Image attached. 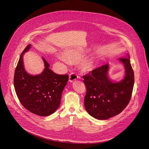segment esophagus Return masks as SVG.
I'll return each instance as SVG.
<instances>
[{"instance_id":"esophagus-1","label":"esophagus","mask_w":149,"mask_h":149,"mask_svg":"<svg viewBox=\"0 0 149 149\" xmlns=\"http://www.w3.org/2000/svg\"><path fill=\"white\" fill-rule=\"evenodd\" d=\"M78 78V76L77 75V74H75V73H71L70 74V77H69V81L70 82H73L74 81L77 80Z\"/></svg>"}]
</instances>
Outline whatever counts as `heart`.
<instances>
[{"mask_svg": "<svg viewBox=\"0 0 149 149\" xmlns=\"http://www.w3.org/2000/svg\"><path fill=\"white\" fill-rule=\"evenodd\" d=\"M65 56L66 58L63 55H59L58 56V58L65 63L67 62V59L70 61H77L81 57V53L77 51H71L67 52ZM81 65L82 68L84 70H88L91 68L92 66V61L88 59H85L81 62Z\"/></svg>", "mask_w": 149, "mask_h": 149, "instance_id": "heart-1", "label": "heart"}]
</instances>
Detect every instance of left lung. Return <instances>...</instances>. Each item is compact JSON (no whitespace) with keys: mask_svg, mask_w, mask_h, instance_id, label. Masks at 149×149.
<instances>
[{"mask_svg":"<svg viewBox=\"0 0 149 149\" xmlns=\"http://www.w3.org/2000/svg\"><path fill=\"white\" fill-rule=\"evenodd\" d=\"M119 60L124 64L125 70L124 78L119 82H112L108 77V64L83 76L87 90L84 106L88 114L94 118L107 119L119 114L131 100L134 75L130 55Z\"/></svg>","mask_w":149,"mask_h":149,"instance_id":"8db88e82","label":"left lung"}]
</instances>
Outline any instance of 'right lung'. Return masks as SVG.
<instances>
[{
    "instance_id": "right-lung-1",
    "label": "right lung",
    "mask_w": 149,
    "mask_h": 149,
    "mask_svg": "<svg viewBox=\"0 0 149 149\" xmlns=\"http://www.w3.org/2000/svg\"><path fill=\"white\" fill-rule=\"evenodd\" d=\"M26 46L20 56L15 68L13 84L17 97L25 109L38 116H46L55 112L61 103L62 93L69 77L59 75L49 68L43 58L45 68L39 75H32L24 69L23 55L29 50Z\"/></svg>"
}]
</instances>
